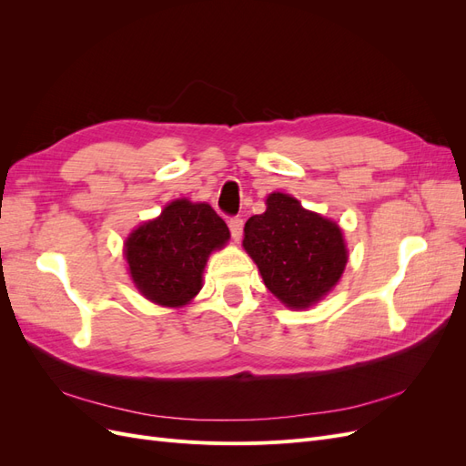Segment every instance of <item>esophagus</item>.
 I'll list each match as a JSON object with an SVG mask.
<instances>
[{"label":"esophagus","instance_id":"esophagus-1","mask_svg":"<svg viewBox=\"0 0 466 466\" xmlns=\"http://www.w3.org/2000/svg\"><path fill=\"white\" fill-rule=\"evenodd\" d=\"M229 231H231V237L235 238V241H238L243 235V219L241 218H231L229 219Z\"/></svg>","mask_w":466,"mask_h":466}]
</instances>
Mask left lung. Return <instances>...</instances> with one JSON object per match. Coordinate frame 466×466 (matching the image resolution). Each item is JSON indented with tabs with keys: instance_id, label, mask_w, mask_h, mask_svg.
Returning a JSON list of instances; mask_svg holds the SVG:
<instances>
[{
	"instance_id": "left-lung-1",
	"label": "left lung",
	"mask_w": 466,
	"mask_h": 466,
	"mask_svg": "<svg viewBox=\"0 0 466 466\" xmlns=\"http://www.w3.org/2000/svg\"><path fill=\"white\" fill-rule=\"evenodd\" d=\"M243 247L264 286L289 309L319 303L344 274L348 248L336 221L309 211L284 192L266 198V211L245 223Z\"/></svg>"
}]
</instances>
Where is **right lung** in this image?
<instances>
[{
	"instance_id": "add662e5",
	"label": "right lung",
	"mask_w": 466,
	"mask_h": 466,
	"mask_svg": "<svg viewBox=\"0 0 466 466\" xmlns=\"http://www.w3.org/2000/svg\"><path fill=\"white\" fill-rule=\"evenodd\" d=\"M228 241V225L209 204L180 198L130 233L124 257L146 299L177 309L202 289L208 257Z\"/></svg>"
}]
</instances>
